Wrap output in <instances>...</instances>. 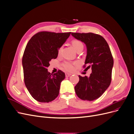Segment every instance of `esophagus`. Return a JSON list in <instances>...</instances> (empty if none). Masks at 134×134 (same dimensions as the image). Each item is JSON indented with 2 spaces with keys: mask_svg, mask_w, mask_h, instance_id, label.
Listing matches in <instances>:
<instances>
[{
  "mask_svg": "<svg viewBox=\"0 0 134 134\" xmlns=\"http://www.w3.org/2000/svg\"><path fill=\"white\" fill-rule=\"evenodd\" d=\"M71 75V74H70V73H68V72H65V76H66V77L69 76Z\"/></svg>",
  "mask_w": 134,
  "mask_h": 134,
  "instance_id": "esophagus-1",
  "label": "esophagus"
}]
</instances>
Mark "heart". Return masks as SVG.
Segmentation results:
<instances>
[{
	"instance_id": "heart-1",
	"label": "heart",
	"mask_w": 134,
	"mask_h": 134,
	"mask_svg": "<svg viewBox=\"0 0 134 134\" xmlns=\"http://www.w3.org/2000/svg\"><path fill=\"white\" fill-rule=\"evenodd\" d=\"M72 46L73 47L75 51H77L79 50H83V44L79 40H74L71 41ZM62 49V47H60L59 50V53H60L61 50ZM77 63H71L70 62H65L62 64V67L64 70L67 71H73L74 69V65H76Z\"/></svg>"
}]
</instances>
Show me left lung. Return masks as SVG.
Returning <instances> with one entry per match:
<instances>
[{
  "instance_id": "left-lung-1",
  "label": "left lung",
  "mask_w": 134,
  "mask_h": 134,
  "mask_svg": "<svg viewBox=\"0 0 134 134\" xmlns=\"http://www.w3.org/2000/svg\"><path fill=\"white\" fill-rule=\"evenodd\" d=\"M71 35L86 44L85 65H88L86 69L92 68V73L89 77L79 75V81L75 87V93L82 100H96L103 94L111 84L113 59L110 48L105 39L99 35L71 33Z\"/></svg>"
}]
</instances>
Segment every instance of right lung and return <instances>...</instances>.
Segmentation results:
<instances>
[{
  "instance_id": "add662e5",
  "label": "right lung",
  "mask_w": 134,
  "mask_h": 134,
  "mask_svg": "<svg viewBox=\"0 0 134 134\" xmlns=\"http://www.w3.org/2000/svg\"><path fill=\"white\" fill-rule=\"evenodd\" d=\"M70 34L40 32L27 44L22 58L24 80L32 97L40 102H51L59 95L65 75L60 70L51 74L47 68L51 60L58 57L59 49Z\"/></svg>"
}]
</instances>
